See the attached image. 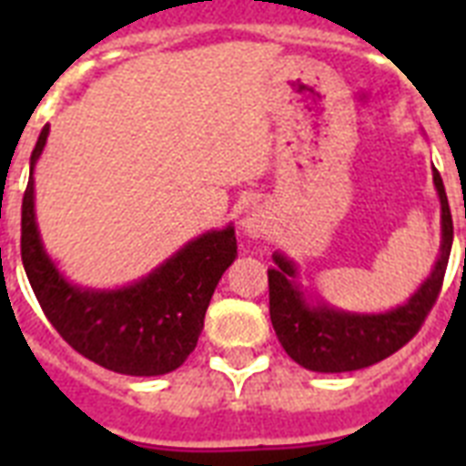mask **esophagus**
Masks as SVG:
<instances>
[{"label": "esophagus", "instance_id": "34e87169", "mask_svg": "<svg viewBox=\"0 0 466 466\" xmlns=\"http://www.w3.org/2000/svg\"><path fill=\"white\" fill-rule=\"evenodd\" d=\"M241 229H244V234H248V237H263L266 234V229H268V218H266V212L263 210H251L247 212L244 218H241Z\"/></svg>", "mask_w": 466, "mask_h": 466}]
</instances>
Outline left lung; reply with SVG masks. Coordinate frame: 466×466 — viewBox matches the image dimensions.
Returning a JSON list of instances; mask_svg holds the SVG:
<instances>
[{
  "label": "left lung",
  "instance_id": "obj_1",
  "mask_svg": "<svg viewBox=\"0 0 466 466\" xmlns=\"http://www.w3.org/2000/svg\"><path fill=\"white\" fill-rule=\"evenodd\" d=\"M433 183L442 208V244L433 273L406 305L384 314H353L333 309L319 302L307 305L305 292L292 278L298 276L295 263L283 254H273L276 268L268 270L270 321L285 353L311 372H350L390 358L419 333L428 311L441 295L442 278L448 270L452 248V215H450L445 186L433 168Z\"/></svg>",
  "mask_w": 466,
  "mask_h": 466
}]
</instances>
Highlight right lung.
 <instances>
[{
    "label": "right lung",
    "instance_id": "right-lung-1",
    "mask_svg": "<svg viewBox=\"0 0 466 466\" xmlns=\"http://www.w3.org/2000/svg\"><path fill=\"white\" fill-rule=\"evenodd\" d=\"M50 127L40 130L21 203V261L55 331L101 368L133 377L167 375L193 353L219 278L237 258L234 227L200 234L147 278L120 290L67 283L43 248L33 210V167Z\"/></svg>",
    "mask_w": 466,
    "mask_h": 466
}]
</instances>
